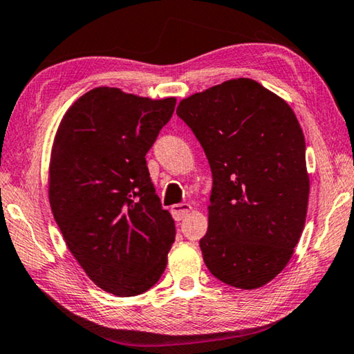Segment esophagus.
Here are the masks:
<instances>
[{
	"label": "esophagus",
	"mask_w": 354,
	"mask_h": 354,
	"mask_svg": "<svg viewBox=\"0 0 354 354\" xmlns=\"http://www.w3.org/2000/svg\"><path fill=\"white\" fill-rule=\"evenodd\" d=\"M190 209H192V206H190L189 203H178V205H173L170 211H171L173 218L179 222L189 214Z\"/></svg>",
	"instance_id": "1"
}]
</instances>
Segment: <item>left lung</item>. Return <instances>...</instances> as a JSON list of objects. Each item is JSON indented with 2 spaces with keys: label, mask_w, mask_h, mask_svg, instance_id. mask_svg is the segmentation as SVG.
Returning a JSON list of instances; mask_svg holds the SVG:
<instances>
[{
  "label": "left lung",
  "mask_w": 354,
  "mask_h": 354,
  "mask_svg": "<svg viewBox=\"0 0 354 354\" xmlns=\"http://www.w3.org/2000/svg\"><path fill=\"white\" fill-rule=\"evenodd\" d=\"M212 173L209 225L200 249L230 287L260 288L287 266L306 223V140L291 106L250 78L183 99Z\"/></svg>",
  "instance_id": "obj_1"
}]
</instances>
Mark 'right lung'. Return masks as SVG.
I'll return each instance as SVG.
<instances>
[{"label": "right lung", "mask_w": 354, "mask_h": 354, "mask_svg": "<svg viewBox=\"0 0 354 354\" xmlns=\"http://www.w3.org/2000/svg\"><path fill=\"white\" fill-rule=\"evenodd\" d=\"M175 105V97L94 88L72 104L55 136L48 176L55 221L88 277L121 298L153 287L175 241V221L145 159Z\"/></svg>", "instance_id": "right-lung-1"}]
</instances>
